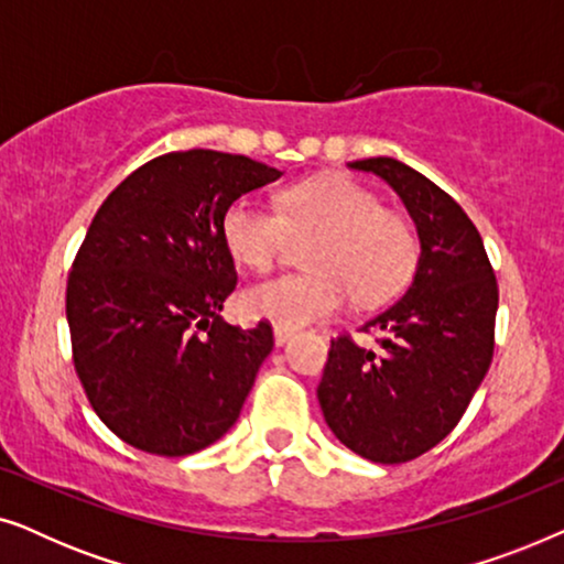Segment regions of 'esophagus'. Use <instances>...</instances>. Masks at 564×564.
I'll list each match as a JSON object with an SVG mask.
<instances>
[{
  "label": "esophagus",
  "instance_id": "34e87169",
  "mask_svg": "<svg viewBox=\"0 0 564 564\" xmlns=\"http://www.w3.org/2000/svg\"><path fill=\"white\" fill-rule=\"evenodd\" d=\"M292 338V330L290 328H282V326H274V344L276 346H284Z\"/></svg>",
  "mask_w": 564,
  "mask_h": 564
}]
</instances>
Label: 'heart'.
Returning <instances> with one entry per match:
<instances>
[{"label": "heart", "instance_id": "b5f03b06", "mask_svg": "<svg viewBox=\"0 0 564 564\" xmlns=\"http://www.w3.org/2000/svg\"><path fill=\"white\" fill-rule=\"evenodd\" d=\"M292 238L313 241L305 274H282L243 292L253 318L300 328L341 311L346 297L375 307L403 292L421 259V241L405 215L384 210L361 184L328 176L282 192L280 213L249 197L223 215V241L243 267L267 272Z\"/></svg>", "mask_w": 564, "mask_h": 564}]
</instances>
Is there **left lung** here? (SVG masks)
Listing matches in <instances>:
<instances>
[{
	"mask_svg": "<svg viewBox=\"0 0 564 564\" xmlns=\"http://www.w3.org/2000/svg\"><path fill=\"white\" fill-rule=\"evenodd\" d=\"M349 166L398 192L421 259L405 295L361 326L382 330L380 349L349 336L330 341L318 403L354 454L400 465L449 436L480 388L496 346L498 282L475 223L442 187L390 156Z\"/></svg>",
	"mask_w": 564,
	"mask_h": 564,
	"instance_id": "1",
	"label": "left lung"
}]
</instances>
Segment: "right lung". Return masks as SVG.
<instances>
[{
    "instance_id": "obj_1",
    "label": "right lung",
    "mask_w": 564,
    "mask_h": 564,
    "mask_svg": "<svg viewBox=\"0 0 564 564\" xmlns=\"http://www.w3.org/2000/svg\"><path fill=\"white\" fill-rule=\"evenodd\" d=\"M282 172L207 149L151 159L84 236L66 284L74 367L107 429L135 449L187 457L226 434L274 346L261 321L220 318L236 290L223 215Z\"/></svg>"
}]
</instances>
